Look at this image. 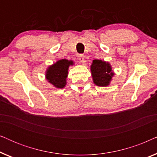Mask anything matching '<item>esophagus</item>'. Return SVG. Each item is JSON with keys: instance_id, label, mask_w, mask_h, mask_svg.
Returning <instances> with one entry per match:
<instances>
[{"instance_id": "1", "label": "esophagus", "mask_w": 157, "mask_h": 157, "mask_svg": "<svg viewBox=\"0 0 157 157\" xmlns=\"http://www.w3.org/2000/svg\"><path fill=\"white\" fill-rule=\"evenodd\" d=\"M78 59L81 62H83V60H84V56H83V54H79Z\"/></svg>"}]
</instances>
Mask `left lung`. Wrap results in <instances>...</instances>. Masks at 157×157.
I'll return each mask as SVG.
<instances>
[{
  "mask_svg": "<svg viewBox=\"0 0 157 157\" xmlns=\"http://www.w3.org/2000/svg\"><path fill=\"white\" fill-rule=\"evenodd\" d=\"M91 71L94 83L98 86H108L113 76L110 64L101 60H94Z\"/></svg>",
  "mask_w": 157,
  "mask_h": 157,
  "instance_id": "left-lung-1",
  "label": "left lung"
}]
</instances>
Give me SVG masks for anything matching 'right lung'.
<instances>
[{
  "mask_svg": "<svg viewBox=\"0 0 157 157\" xmlns=\"http://www.w3.org/2000/svg\"><path fill=\"white\" fill-rule=\"evenodd\" d=\"M73 61L66 59H61L51 66L46 71V78L48 82L55 87L62 89L66 84V78L68 75V69Z\"/></svg>",
  "mask_w": 157,
  "mask_h": 157,
  "instance_id": "right-lung-1",
  "label": "right lung"
}]
</instances>
